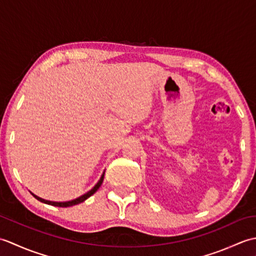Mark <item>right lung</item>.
<instances>
[{"label": "right lung", "mask_w": 256, "mask_h": 256, "mask_svg": "<svg viewBox=\"0 0 256 256\" xmlns=\"http://www.w3.org/2000/svg\"><path fill=\"white\" fill-rule=\"evenodd\" d=\"M103 178H104V172H103V175L101 176V178H100V180L98 182V184H96V186L92 188L89 192H86V194H84V196H81L80 198H77V199H74V200H72V201H67V202H54V201H48V200H44V199H42V198H40V197H37V196H35L34 194V197L37 199V200H40V201H42V202H44V204H52V206H62V208H66V206H74V204H80V202H84V201L86 200V199H88L90 196H92L94 194L98 189H99V187L101 186L102 184V182H103Z\"/></svg>", "instance_id": "add662e5"}]
</instances>
